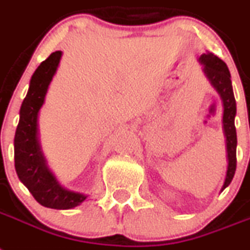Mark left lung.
Returning a JSON list of instances; mask_svg holds the SVG:
<instances>
[{
  "instance_id": "8db88e82",
  "label": "left lung",
  "mask_w": 250,
  "mask_h": 250,
  "mask_svg": "<svg viewBox=\"0 0 250 250\" xmlns=\"http://www.w3.org/2000/svg\"><path fill=\"white\" fill-rule=\"evenodd\" d=\"M199 61L203 65V71L208 80L211 82L213 88L221 96L222 103H224V133L226 137V149H228V171H226V177H225L224 187H229L231 183L232 177L236 170V130H235L234 119L236 115V102H235L234 92H232L231 85V75L229 71L226 63L221 59L213 53H203L199 57ZM221 190V191H222Z\"/></svg>"
}]
</instances>
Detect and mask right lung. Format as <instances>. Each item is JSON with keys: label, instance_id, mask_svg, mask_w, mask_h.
I'll list each match as a JSON object with an SVG mask.
<instances>
[{"label": "right lung", "instance_id": "right-lung-1", "mask_svg": "<svg viewBox=\"0 0 250 250\" xmlns=\"http://www.w3.org/2000/svg\"><path fill=\"white\" fill-rule=\"evenodd\" d=\"M62 52L56 51L34 71L20 108L16 127L15 170L37 202L47 208L70 209L85 201L86 195L63 189L49 171L38 140V113L44 103L48 85L59 67Z\"/></svg>", "mask_w": 250, "mask_h": 250}]
</instances>
